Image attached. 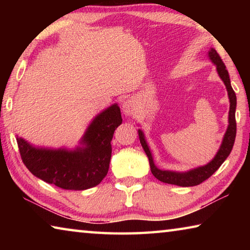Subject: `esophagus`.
Wrapping results in <instances>:
<instances>
[{
    "label": "esophagus",
    "mask_w": 250,
    "mask_h": 250,
    "mask_svg": "<svg viewBox=\"0 0 250 250\" xmlns=\"http://www.w3.org/2000/svg\"><path fill=\"white\" fill-rule=\"evenodd\" d=\"M122 110L125 116H132L137 112V104L133 98H128L124 101L122 104Z\"/></svg>",
    "instance_id": "34e87169"
}]
</instances>
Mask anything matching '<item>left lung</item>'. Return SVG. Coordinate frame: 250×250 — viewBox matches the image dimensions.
Wrapping results in <instances>:
<instances>
[{
	"label": "left lung",
	"instance_id": "left-lung-1",
	"mask_svg": "<svg viewBox=\"0 0 250 250\" xmlns=\"http://www.w3.org/2000/svg\"><path fill=\"white\" fill-rule=\"evenodd\" d=\"M208 56L210 61L216 65L217 73L219 75V77H221V79L224 82V83H225L226 89L228 92V98H229V103H230L229 113H228V124L229 125H228L226 133L224 135L222 146L219 147L217 154L215 155V158L211 160L209 163H207L206 166L193 168V170H189L188 172L163 171L156 167L153 162V158H152L151 151L146 141L145 134H143L141 130H139L138 131L139 139H140V143L143 147V150H145L146 156L149 158L152 174H153L159 181L163 182V183L173 184L177 186H184V188L185 186H195V185L201 184L202 182H204L205 180L208 179V177H210L218 170L219 167L224 163V161H225L227 159V156L229 155L232 146H234V142L236 138V118H235L236 104H237L236 94L231 88L229 75H228L226 66L223 62L218 53L214 48H210L208 52Z\"/></svg>",
	"mask_w": 250,
	"mask_h": 250
}]
</instances>
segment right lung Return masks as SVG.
<instances>
[{"instance_id":"obj_1","label":"right lung","mask_w":250,"mask_h":250,"mask_svg":"<svg viewBox=\"0 0 250 250\" xmlns=\"http://www.w3.org/2000/svg\"><path fill=\"white\" fill-rule=\"evenodd\" d=\"M122 124L117 104L95 117L75 150L35 147L16 138L19 150L29 172L46 183L64 189L83 191L98 185L109 170L111 140Z\"/></svg>"}]
</instances>
